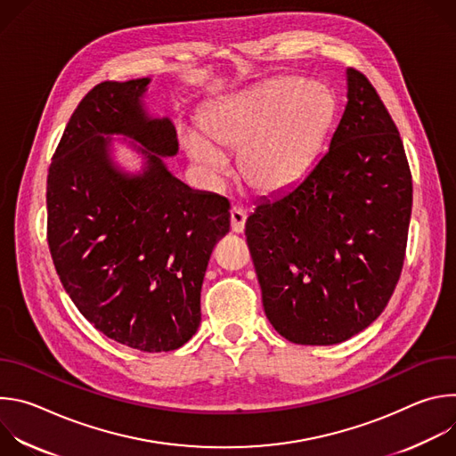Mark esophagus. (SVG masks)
I'll use <instances>...</instances> for the list:
<instances>
[{
	"label": "esophagus",
	"instance_id": "obj_1",
	"mask_svg": "<svg viewBox=\"0 0 456 456\" xmlns=\"http://www.w3.org/2000/svg\"><path fill=\"white\" fill-rule=\"evenodd\" d=\"M245 222H247L245 209L240 208V206H234L231 209V229H232V232H243Z\"/></svg>",
	"mask_w": 456,
	"mask_h": 456
}]
</instances>
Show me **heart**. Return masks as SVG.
<instances>
[{
    "instance_id": "heart-1",
    "label": "heart",
    "mask_w": 456,
    "mask_h": 456,
    "mask_svg": "<svg viewBox=\"0 0 456 456\" xmlns=\"http://www.w3.org/2000/svg\"><path fill=\"white\" fill-rule=\"evenodd\" d=\"M334 118V95L317 83L278 77L227 95L202 117V135L182 139L187 157L218 176L227 169L224 151H240V173L257 192H280L314 164Z\"/></svg>"
}]
</instances>
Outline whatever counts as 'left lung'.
Instances as JSON below:
<instances>
[{
  "label": "left lung",
  "instance_id": "obj_1",
  "mask_svg": "<svg viewBox=\"0 0 456 456\" xmlns=\"http://www.w3.org/2000/svg\"><path fill=\"white\" fill-rule=\"evenodd\" d=\"M413 185L404 146L370 81L346 70V106L292 187L257 202L245 236L273 327L296 345L368 329L399 281Z\"/></svg>",
  "mask_w": 456,
  "mask_h": 456
}]
</instances>
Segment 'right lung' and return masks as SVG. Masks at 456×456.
<instances>
[{"label": "right lung", "instance_id": "right-lung-1", "mask_svg": "<svg viewBox=\"0 0 456 456\" xmlns=\"http://www.w3.org/2000/svg\"><path fill=\"white\" fill-rule=\"evenodd\" d=\"M150 83L104 81L76 108L48 169V247L64 290L99 332L169 352L200 327L206 269L231 213L227 199L191 189L164 164L178 139L169 117L148 113ZM113 134L143 155L139 174L112 160Z\"/></svg>", "mask_w": 456, "mask_h": 456}]
</instances>
